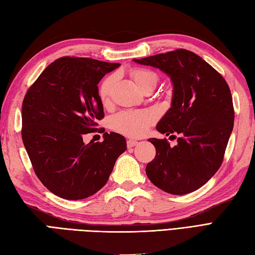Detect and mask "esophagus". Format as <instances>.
<instances>
[{"label":"esophagus","instance_id":"1","mask_svg":"<svg viewBox=\"0 0 255 255\" xmlns=\"http://www.w3.org/2000/svg\"><path fill=\"white\" fill-rule=\"evenodd\" d=\"M127 144H128V148H132V147L137 145L138 141H137V140H134V139H128Z\"/></svg>","mask_w":255,"mask_h":255}]
</instances>
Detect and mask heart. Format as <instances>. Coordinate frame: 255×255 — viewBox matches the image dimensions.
Masks as SVG:
<instances>
[{
	"label": "heart",
	"mask_w": 255,
	"mask_h": 255,
	"mask_svg": "<svg viewBox=\"0 0 255 255\" xmlns=\"http://www.w3.org/2000/svg\"><path fill=\"white\" fill-rule=\"evenodd\" d=\"M131 77L135 84L145 92L150 88H156L158 78L156 73L144 69V68H134L131 70ZM115 84V76H109L103 80L99 85L98 94L104 105L109 103L111 91ZM154 121L153 115L145 110H133V111H121L111 118L110 127L116 132L123 134L128 137H139L144 135L149 127Z\"/></svg>",
	"instance_id": "b5f03b06"
}]
</instances>
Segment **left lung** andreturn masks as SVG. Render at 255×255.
Segmentation results:
<instances>
[{
    "mask_svg": "<svg viewBox=\"0 0 255 255\" xmlns=\"http://www.w3.org/2000/svg\"><path fill=\"white\" fill-rule=\"evenodd\" d=\"M133 61L158 68L171 78V108L157 129L179 135L174 147L165 138L149 139L156 157L147 164L146 174L165 192L189 194L206 184L223 162L235 119L231 90L212 66L187 49Z\"/></svg>",
    "mask_w": 255,
    "mask_h": 255,
    "instance_id": "8db88e82",
    "label": "left lung"
}]
</instances>
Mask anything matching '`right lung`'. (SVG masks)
<instances>
[{"label": "right lung", "mask_w": 255, "mask_h": 255, "mask_svg": "<svg viewBox=\"0 0 255 255\" xmlns=\"http://www.w3.org/2000/svg\"><path fill=\"white\" fill-rule=\"evenodd\" d=\"M120 64L61 57L46 67L22 102L21 136L36 176L54 195L80 200L106 185L124 136L104 133L102 142L84 144L104 118L98 86Z\"/></svg>", "instance_id": "obj_1"}]
</instances>
